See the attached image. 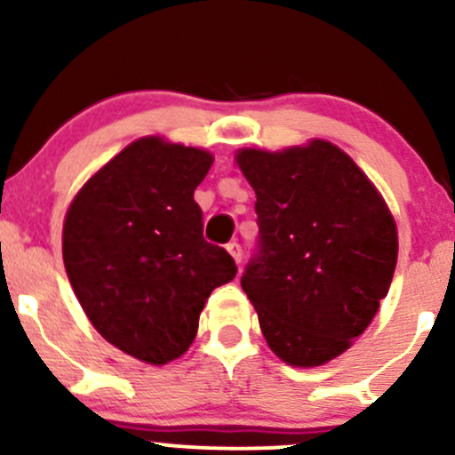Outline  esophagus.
I'll use <instances>...</instances> for the list:
<instances>
[{
	"label": "esophagus",
	"instance_id": "34e87169",
	"mask_svg": "<svg viewBox=\"0 0 455 455\" xmlns=\"http://www.w3.org/2000/svg\"><path fill=\"white\" fill-rule=\"evenodd\" d=\"M227 250H228V254H231L233 257V260L235 263H242V259H243V252H242V245H239L237 242H233V243H228L227 245Z\"/></svg>",
	"mask_w": 455,
	"mask_h": 455
}]
</instances>
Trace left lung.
I'll return each mask as SVG.
<instances>
[{"label": "left lung", "mask_w": 455, "mask_h": 455, "mask_svg": "<svg viewBox=\"0 0 455 455\" xmlns=\"http://www.w3.org/2000/svg\"><path fill=\"white\" fill-rule=\"evenodd\" d=\"M257 195L260 252L242 275L269 348L316 368L362 336L387 295L398 227L368 175L338 145L235 151Z\"/></svg>", "instance_id": "obj_1"}]
</instances>
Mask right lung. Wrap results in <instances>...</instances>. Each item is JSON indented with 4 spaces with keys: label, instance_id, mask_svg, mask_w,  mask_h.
<instances>
[{
    "label": "right lung",
    "instance_id": "1",
    "mask_svg": "<svg viewBox=\"0 0 455 455\" xmlns=\"http://www.w3.org/2000/svg\"><path fill=\"white\" fill-rule=\"evenodd\" d=\"M212 164L203 148L140 137L66 212L61 254L78 304L104 340L143 363L181 357L212 291L237 274L231 254L203 239L195 190Z\"/></svg>",
    "mask_w": 455,
    "mask_h": 455
}]
</instances>
